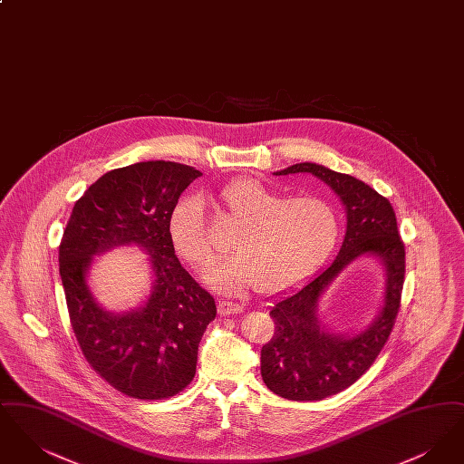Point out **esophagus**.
<instances>
[{"instance_id":"1","label":"esophagus","mask_w":464,"mask_h":464,"mask_svg":"<svg viewBox=\"0 0 464 464\" xmlns=\"http://www.w3.org/2000/svg\"><path fill=\"white\" fill-rule=\"evenodd\" d=\"M243 304L238 303H233V301H219V313L222 316H227V314H238L242 313Z\"/></svg>"}]
</instances>
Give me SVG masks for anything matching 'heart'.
<instances>
[{
  "mask_svg": "<svg viewBox=\"0 0 464 464\" xmlns=\"http://www.w3.org/2000/svg\"><path fill=\"white\" fill-rule=\"evenodd\" d=\"M227 216L238 224L233 256L207 266L203 280L224 294L257 285L276 294L322 265L339 238V219L327 201L316 197L285 198L256 179H237L221 193ZM177 254L189 265L212 257L201 201L180 199L169 224Z\"/></svg>",
  "mask_w": 464,
  "mask_h": 464,
  "instance_id": "b5f03b06",
  "label": "heart"
}]
</instances>
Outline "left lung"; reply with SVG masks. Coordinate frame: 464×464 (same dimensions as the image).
<instances>
[{
  "label": "left lung",
  "instance_id": "1",
  "mask_svg": "<svg viewBox=\"0 0 464 464\" xmlns=\"http://www.w3.org/2000/svg\"><path fill=\"white\" fill-rule=\"evenodd\" d=\"M290 174H311L324 180L343 201L348 219L344 242L332 265L271 306L275 335L261 350L266 386L278 397L311 401L352 386L384 348L400 308L405 246L392 203L363 180L309 161L275 172V176ZM362 255H374L385 267L383 308L363 332L353 336L334 334L317 318L319 297L333 278Z\"/></svg>",
  "mask_w": 464,
  "mask_h": 464
}]
</instances>
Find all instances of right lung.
<instances>
[{
	"mask_svg": "<svg viewBox=\"0 0 464 464\" xmlns=\"http://www.w3.org/2000/svg\"><path fill=\"white\" fill-rule=\"evenodd\" d=\"M201 172L174 161H140L97 179L72 207L59 246V271L76 341L90 367L120 393L163 400L195 377L198 344L216 318L214 297L180 266L169 224L182 191ZM135 244L150 254L147 303L112 314L86 284L92 256Z\"/></svg>",
	"mask_w": 464,
	"mask_h": 464,
	"instance_id": "right-lung-1",
	"label": "right lung"
}]
</instances>
